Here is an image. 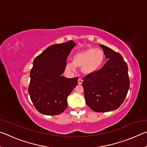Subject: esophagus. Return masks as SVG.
<instances>
[{"mask_svg": "<svg viewBox=\"0 0 147 147\" xmlns=\"http://www.w3.org/2000/svg\"><path fill=\"white\" fill-rule=\"evenodd\" d=\"M82 82H83V80L82 79V78H79V79L78 80V84H82Z\"/></svg>", "mask_w": 147, "mask_h": 147, "instance_id": "esophagus-1", "label": "esophagus"}]
</instances>
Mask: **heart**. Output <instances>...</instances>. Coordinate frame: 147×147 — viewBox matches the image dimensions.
Masks as SVG:
<instances>
[{"label":"heart","mask_w":147,"mask_h":147,"mask_svg":"<svg viewBox=\"0 0 147 147\" xmlns=\"http://www.w3.org/2000/svg\"><path fill=\"white\" fill-rule=\"evenodd\" d=\"M104 54L100 49L89 48L78 52L73 56V63L67 65V70L74 71L76 67H82L83 73L86 75L97 72L102 65Z\"/></svg>","instance_id":"b5f03b06"}]
</instances>
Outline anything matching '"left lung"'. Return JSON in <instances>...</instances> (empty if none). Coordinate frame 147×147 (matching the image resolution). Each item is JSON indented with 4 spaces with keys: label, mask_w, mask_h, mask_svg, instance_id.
Segmentation results:
<instances>
[{
    "label": "left lung",
    "mask_w": 147,
    "mask_h": 147,
    "mask_svg": "<svg viewBox=\"0 0 147 147\" xmlns=\"http://www.w3.org/2000/svg\"><path fill=\"white\" fill-rule=\"evenodd\" d=\"M108 59L102 68L83 78L84 96L88 106L96 112L115 110L127 95L130 79L127 63L121 54L100 45Z\"/></svg>",
    "instance_id": "obj_1"
}]
</instances>
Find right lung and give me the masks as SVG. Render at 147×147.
Instances as JSON below:
<instances>
[{
	"label": "right lung",
	"mask_w": 147,
	"mask_h": 147,
	"mask_svg": "<svg viewBox=\"0 0 147 147\" xmlns=\"http://www.w3.org/2000/svg\"><path fill=\"white\" fill-rule=\"evenodd\" d=\"M75 45L72 40L53 45L34 59L28 93L35 108L43 115H58L67 107V97L76 86L78 78H67L61 74Z\"/></svg>",
	"instance_id": "obj_1"
}]
</instances>
